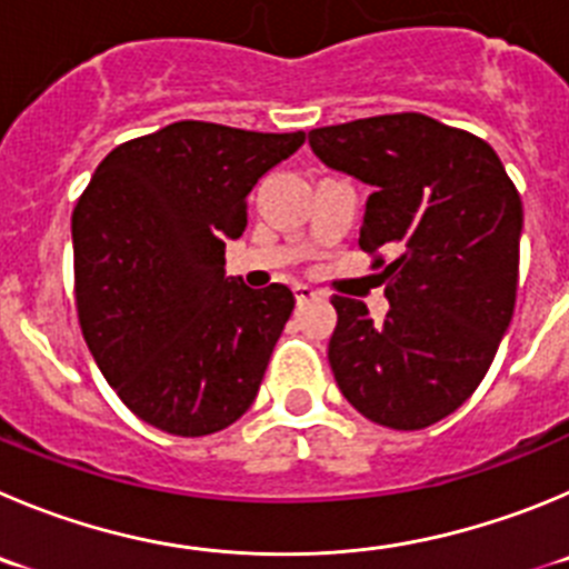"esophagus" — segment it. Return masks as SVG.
Returning <instances> with one entry per match:
<instances>
[{
  "mask_svg": "<svg viewBox=\"0 0 569 569\" xmlns=\"http://www.w3.org/2000/svg\"><path fill=\"white\" fill-rule=\"evenodd\" d=\"M295 297H297V306H302V302L315 300L317 291L311 289V286H306V283H297V286H295Z\"/></svg>",
  "mask_w": 569,
  "mask_h": 569,
  "instance_id": "esophagus-1",
  "label": "esophagus"
}]
</instances>
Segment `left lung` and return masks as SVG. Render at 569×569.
<instances>
[{
	"label": "left lung",
	"instance_id": "obj_1",
	"mask_svg": "<svg viewBox=\"0 0 569 569\" xmlns=\"http://www.w3.org/2000/svg\"><path fill=\"white\" fill-rule=\"evenodd\" d=\"M333 171L373 184L359 247L381 269L385 322L333 295L328 362L365 418L427 429L452 416L491 368L519 283L522 199L480 137L418 111L309 131Z\"/></svg>",
	"mask_w": 569,
	"mask_h": 569
}]
</instances>
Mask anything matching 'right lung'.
I'll return each instance as SVG.
<instances>
[{
    "label": "right lung",
    "mask_w": 569,
    "mask_h": 569,
    "mask_svg": "<svg viewBox=\"0 0 569 569\" xmlns=\"http://www.w3.org/2000/svg\"><path fill=\"white\" fill-rule=\"evenodd\" d=\"M306 142L179 120L117 146L72 212L83 339L126 407L201 438L252 407L295 309L289 286L224 274L258 179Z\"/></svg>",
    "instance_id": "add662e5"
}]
</instances>
